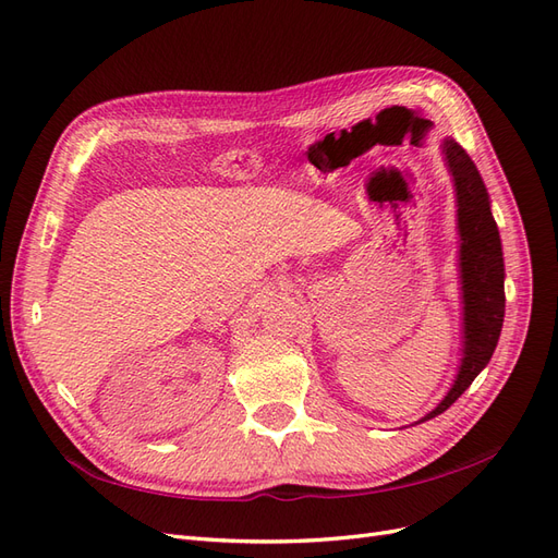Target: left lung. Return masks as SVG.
Wrapping results in <instances>:
<instances>
[{
    "instance_id": "1",
    "label": "left lung",
    "mask_w": 558,
    "mask_h": 558,
    "mask_svg": "<svg viewBox=\"0 0 558 558\" xmlns=\"http://www.w3.org/2000/svg\"><path fill=\"white\" fill-rule=\"evenodd\" d=\"M442 154L456 185V216H459V272L463 291V359L449 393L428 421L449 410L465 388L492 361L505 316V263L498 226L492 214L486 185L475 162L453 140H445ZM418 421V424H421Z\"/></svg>"
}]
</instances>
